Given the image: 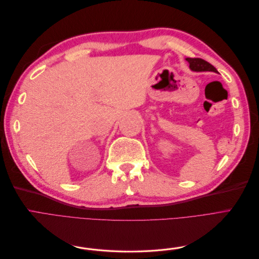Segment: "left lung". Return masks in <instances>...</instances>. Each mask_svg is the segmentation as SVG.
<instances>
[{
	"mask_svg": "<svg viewBox=\"0 0 259 259\" xmlns=\"http://www.w3.org/2000/svg\"><path fill=\"white\" fill-rule=\"evenodd\" d=\"M186 60L189 62V68L192 70V71H197V72H203V71L217 72L216 68L214 66H211L209 62L205 61L204 59H201V58H186Z\"/></svg>",
	"mask_w": 259,
	"mask_h": 259,
	"instance_id": "left-lung-1",
	"label": "left lung"
}]
</instances>
